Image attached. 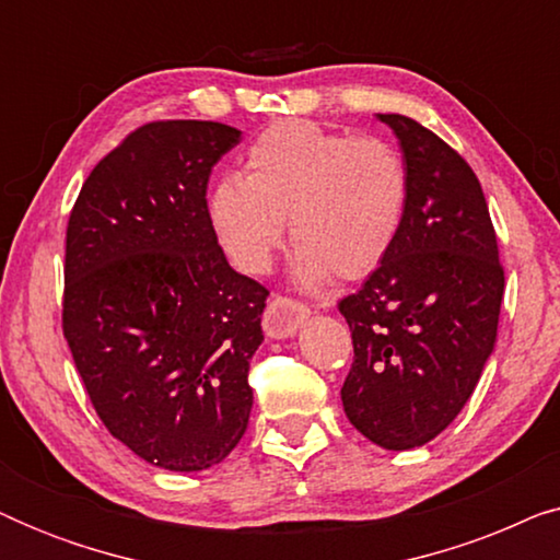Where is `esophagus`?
I'll list each match as a JSON object with an SVG mask.
<instances>
[{
    "mask_svg": "<svg viewBox=\"0 0 560 560\" xmlns=\"http://www.w3.org/2000/svg\"><path fill=\"white\" fill-rule=\"evenodd\" d=\"M308 305L298 303L295 298L288 295H272V301L267 303L262 326L265 334L270 339H285V336H293L298 331V326L308 318Z\"/></svg>",
    "mask_w": 560,
    "mask_h": 560,
    "instance_id": "obj_1",
    "label": "esophagus"
}]
</instances>
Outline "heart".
I'll return each instance as SVG.
<instances>
[{
	"label": "heart",
	"instance_id": "b5f03b06",
	"mask_svg": "<svg viewBox=\"0 0 560 560\" xmlns=\"http://www.w3.org/2000/svg\"><path fill=\"white\" fill-rule=\"evenodd\" d=\"M408 167L382 137L343 135L305 119L270 125L244 155V175L213 186L209 219L244 272L272 265L290 221L298 275L318 285L377 270L408 211Z\"/></svg>",
	"mask_w": 560,
	"mask_h": 560
}]
</instances>
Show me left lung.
<instances>
[{"label":"left lung","instance_id":"1","mask_svg":"<svg viewBox=\"0 0 560 560\" xmlns=\"http://www.w3.org/2000/svg\"><path fill=\"white\" fill-rule=\"evenodd\" d=\"M393 127L408 167L397 242L339 303L354 362L341 402L372 443L408 451L454 423L494 349L504 270L479 178L458 152L402 114Z\"/></svg>","mask_w":560,"mask_h":560}]
</instances>
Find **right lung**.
I'll use <instances>...</instances> for the list:
<instances>
[{
    "label": "right lung",
    "instance_id": "1",
    "mask_svg": "<svg viewBox=\"0 0 560 560\" xmlns=\"http://www.w3.org/2000/svg\"><path fill=\"white\" fill-rule=\"evenodd\" d=\"M240 137L221 121L142 125L98 160L68 217V349L106 431L160 469L224 462L249 423L270 290L229 267L206 201Z\"/></svg>",
    "mask_w": 560,
    "mask_h": 560
}]
</instances>
